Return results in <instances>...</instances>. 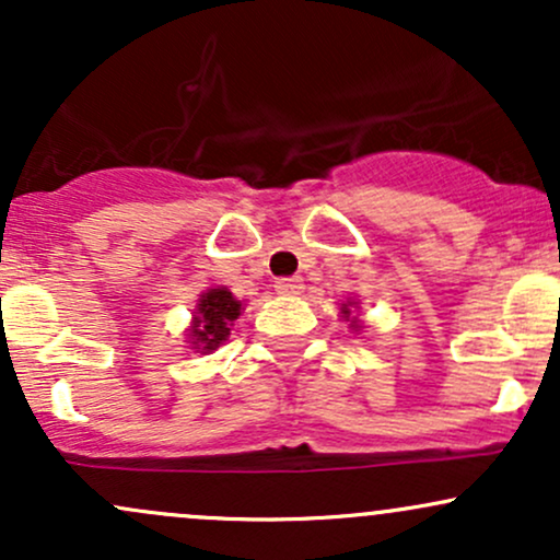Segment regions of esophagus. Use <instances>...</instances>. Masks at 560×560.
I'll return each mask as SVG.
<instances>
[{
	"label": "esophagus",
	"mask_w": 560,
	"mask_h": 560,
	"mask_svg": "<svg viewBox=\"0 0 560 560\" xmlns=\"http://www.w3.org/2000/svg\"><path fill=\"white\" fill-rule=\"evenodd\" d=\"M276 292L279 294H287V298H292V294H300L302 292V279L300 276H284V279H276Z\"/></svg>",
	"instance_id": "esophagus-1"
}]
</instances>
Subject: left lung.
<instances>
[{"label": "left lung", "instance_id": "obj_1", "mask_svg": "<svg viewBox=\"0 0 560 560\" xmlns=\"http://www.w3.org/2000/svg\"><path fill=\"white\" fill-rule=\"evenodd\" d=\"M342 313H345V316H347V313H350V311H347V305H345V307H342Z\"/></svg>", "mask_w": 560, "mask_h": 560}]
</instances>
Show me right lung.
<instances>
[{
	"label": "right lung",
	"mask_w": 560,
	"mask_h": 560,
	"mask_svg": "<svg viewBox=\"0 0 560 560\" xmlns=\"http://www.w3.org/2000/svg\"><path fill=\"white\" fill-rule=\"evenodd\" d=\"M199 316H195V326H191V345L195 350H215L218 345L226 342L231 324L240 318V300H234V294L229 289H210L202 294L197 305Z\"/></svg>",
	"instance_id": "right-lung-1"
}]
</instances>
